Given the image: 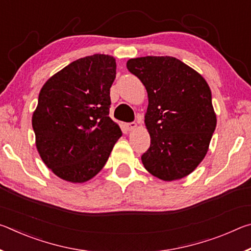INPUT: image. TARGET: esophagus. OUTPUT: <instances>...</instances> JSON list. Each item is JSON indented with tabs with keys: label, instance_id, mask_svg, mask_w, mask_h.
Listing matches in <instances>:
<instances>
[{
	"label": "esophagus",
	"instance_id": "esophagus-1",
	"mask_svg": "<svg viewBox=\"0 0 251 251\" xmlns=\"http://www.w3.org/2000/svg\"><path fill=\"white\" fill-rule=\"evenodd\" d=\"M126 127L128 130H134L137 128V124H136V123H129V124L126 125Z\"/></svg>",
	"mask_w": 251,
	"mask_h": 251
}]
</instances>
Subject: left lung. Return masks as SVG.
Returning a JSON list of instances; mask_svg holds the SVG:
<instances>
[{
    "mask_svg": "<svg viewBox=\"0 0 251 251\" xmlns=\"http://www.w3.org/2000/svg\"><path fill=\"white\" fill-rule=\"evenodd\" d=\"M127 69L148 95L145 126L151 147L142 156L144 167L165 181L188 176L205 158L217 124L209 85L172 56L130 58Z\"/></svg>",
    "mask_w": 251,
    "mask_h": 251,
    "instance_id": "8db88e82",
    "label": "left lung"
}]
</instances>
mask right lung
<instances>
[{
  "mask_svg": "<svg viewBox=\"0 0 251 251\" xmlns=\"http://www.w3.org/2000/svg\"><path fill=\"white\" fill-rule=\"evenodd\" d=\"M116 61L94 54L72 62L46 80L32 116L35 145L55 175L70 182L92 179L123 135L108 116Z\"/></svg>",
  "mask_w": 251,
  "mask_h": 251,
  "instance_id": "obj_1",
  "label": "right lung"
}]
</instances>
